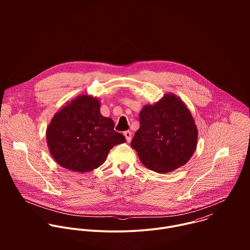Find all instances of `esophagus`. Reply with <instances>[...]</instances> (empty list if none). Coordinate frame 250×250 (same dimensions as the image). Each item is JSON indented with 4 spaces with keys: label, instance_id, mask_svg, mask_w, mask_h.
I'll list each match as a JSON object with an SVG mask.
<instances>
[{
    "label": "esophagus",
    "instance_id": "obj_1",
    "mask_svg": "<svg viewBox=\"0 0 250 250\" xmlns=\"http://www.w3.org/2000/svg\"><path fill=\"white\" fill-rule=\"evenodd\" d=\"M124 135H125V139H126L127 142H129V141L131 140V135H132V133H131L129 130L125 131V132H124Z\"/></svg>",
    "mask_w": 250,
    "mask_h": 250
}]
</instances>
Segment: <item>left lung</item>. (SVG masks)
<instances>
[{
  "mask_svg": "<svg viewBox=\"0 0 250 250\" xmlns=\"http://www.w3.org/2000/svg\"><path fill=\"white\" fill-rule=\"evenodd\" d=\"M140 126L130 145L146 168L160 173L185 165L198 144V129L186 104L172 93L139 113Z\"/></svg>",
  "mask_w": 250,
  "mask_h": 250,
  "instance_id": "1",
  "label": "left lung"
}]
</instances>
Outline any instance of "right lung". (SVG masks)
I'll use <instances>...</instances> for the list:
<instances>
[{
    "instance_id": "obj_1",
    "label": "right lung",
    "mask_w": 250,
    "mask_h": 250,
    "mask_svg": "<svg viewBox=\"0 0 250 250\" xmlns=\"http://www.w3.org/2000/svg\"><path fill=\"white\" fill-rule=\"evenodd\" d=\"M97 97H76L53 116L46 128V142L53 159L63 168L85 173L100 167L110 150L125 141L114 130L110 118L102 116Z\"/></svg>"
}]
</instances>
